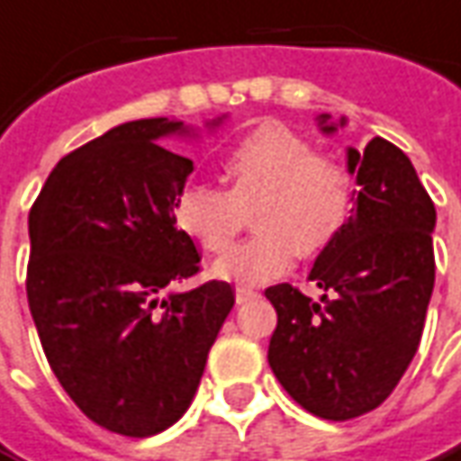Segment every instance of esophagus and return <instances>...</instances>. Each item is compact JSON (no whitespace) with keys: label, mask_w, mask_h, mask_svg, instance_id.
Listing matches in <instances>:
<instances>
[{"label":"esophagus","mask_w":461,"mask_h":461,"mask_svg":"<svg viewBox=\"0 0 461 461\" xmlns=\"http://www.w3.org/2000/svg\"><path fill=\"white\" fill-rule=\"evenodd\" d=\"M237 303L242 305V303H247V300H252V297H257V290H249V287H237Z\"/></svg>","instance_id":"esophagus-1"}]
</instances>
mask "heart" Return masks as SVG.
<instances>
[{
  "mask_svg": "<svg viewBox=\"0 0 461 461\" xmlns=\"http://www.w3.org/2000/svg\"><path fill=\"white\" fill-rule=\"evenodd\" d=\"M227 189L191 184L181 191L174 221L212 255H221L255 209L257 237L217 259L214 275L237 285L283 277L297 255H318L346 230L353 176L336 156L315 153L312 140L280 123H265L224 158Z\"/></svg>",
  "mask_w": 461,
  "mask_h": 461,
  "instance_id": "obj_1",
  "label": "heart"
}]
</instances>
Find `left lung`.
Wrapping results in <instances>:
<instances>
[{"mask_svg":"<svg viewBox=\"0 0 461 461\" xmlns=\"http://www.w3.org/2000/svg\"><path fill=\"white\" fill-rule=\"evenodd\" d=\"M322 133H336L330 115ZM356 212L322 249L310 280L321 303L293 285L267 287L277 310L270 338L272 374L305 411L348 421L386 402L414 358L434 290L431 231L437 209L409 156L386 139L348 149Z\"/></svg>","mask_w":461,"mask_h":461,"instance_id":"obj_1","label":"left lung"}]
</instances>
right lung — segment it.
I'll return each instance as SVG.
<instances>
[{
	"label": "right lung",
	"mask_w": 461,
	"mask_h": 461,
	"mask_svg": "<svg viewBox=\"0 0 461 461\" xmlns=\"http://www.w3.org/2000/svg\"><path fill=\"white\" fill-rule=\"evenodd\" d=\"M221 118L212 121V128ZM181 121L118 125L59 158L30 209L27 300L59 386L98 427L151 437L176 424L227 321L230 283L199 272L174 209L194 171L156 140Z\"/></svg>",
	"instance_id": "1"
}]
</instances>
